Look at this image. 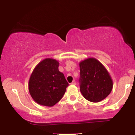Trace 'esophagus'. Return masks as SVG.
<instances>
[{
  "mask_svg": "<svg viewBox=\"0 0 135 135\" xmlns=\"http://www.w3.org/2000/svg\"><path fill=\"white\" fill-rule=\"evenodd\" d=\"M71 84H73V85H75V84H76V83H75V80H73L72 83H71Z\"/></svg>",
  "mask_w": 135,
  "mask_h": 135,
  "instance_id": "34e87169",
  "label": "esophagus"
}]
</instances>
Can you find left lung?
I'll list each match as a JSON object with an SVG mask.
<instances>
[{
	"instance_id": "1",
	"label": "left lung",
	"mask_w": 135,
	"mask_h": 135,
	"mask_svg": "<svg viewBox=\"0 0 135 135\" xmlns=\"http://www.w3.org/2000/svg\"><path fill=\"white\" fill-rule=\"evenodd\" d=\"M80 91L88 101L97 103L110 93L113 81L107 70L98 60L89 58L79 63Z\"/></svg>"
}]
</instances>
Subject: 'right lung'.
I'll return each instance as SVG.
<instances>
[{"label": "right lung", "instance_id": "right-lung-1", "mask_svg": "<svg viewBox=\"0 0 135 135\" xmlns=\"http://www.w3.org/2000/svg\"><path fill=\"white\" fill-rule=\"evenodd\" d=\"M55 59L46 58L38 63L31 74L28 90L38 104L52 107L62 98L69 86Z\"/></svg>", "mask_w": 135, "mask_h": 135}]
</instances>
